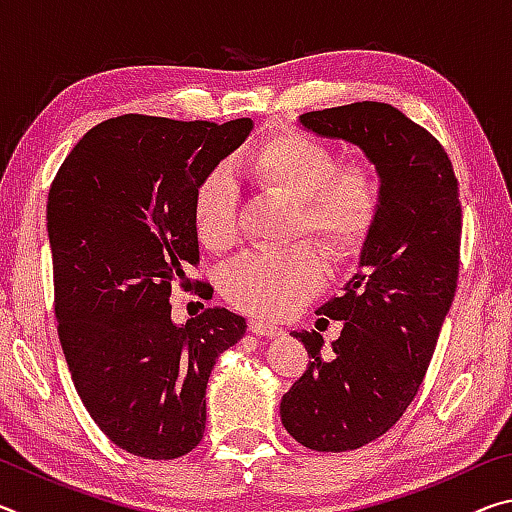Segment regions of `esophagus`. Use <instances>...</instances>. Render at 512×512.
<instances>
[{
	"label": "esophagus",
	"mask_w": 512,
	"mask_h": 512,
	"mask_svg": "<svg viewBox=\"0 0 512 512\" xmlns=\"http://www.w3.org/2000/svg\"><path fill=\"white\" fill-rule=\"evenodd\" d=\"M250 332L257 334V336H280L282 329L277 325H271V323H264V320H250Z\"/></svg>",
	"instance_id": "34e87169"
}]
</instances>
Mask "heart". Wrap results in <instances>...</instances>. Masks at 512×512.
Here are the masks:
<instances>
[{
  "instance_id": "1",
  "label": "heart",
  "mask_w": 512,
  "mask_h": 512,
  "mask_svg": "<svg viewBox=\"0 0 512 512\" xmlns=\"http://www.w3.org/2000/svg\"><path fill=\"white\" fill-rule=\"evenodd\" d=\"M248 167L266 189L298 203L296 230H307L339 262L361 255L381 214V180L366 164L341 167L327 144L302 133H275L250 155ZM194 228L212 250L232 246L239 232V189L225 167L212 169L194 194ZM325 273L314 246L257 248L221 273V293L248 314L282 318L298 311L323 287Z\"/></svg>"
}]
</instances>
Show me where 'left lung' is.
Returning a JSON list of instances; mask_svg holds the SVG:
<instances>
[{"mask_svg":"<svg viewBox=\"0 0 512 512\" xmlns=\"http://www.w3.org/2000/svg\"><path fill=\"white\" fill-rule=\"evenodd\" d=\"M300 126L366 153L381 180V214L343 296L318 314L341 320L323 352L316 329L293 332L309 354L280 402L282 424L316 452H350L393 427L418 388L452 307L461 250L458 183L443 146L379 101L314 110Z\"/></svg>","mask_w":512,"mask_h":512,"instance_id":"8db88e82","label":"left lung"}]
</instances>
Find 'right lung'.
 I'll return each mask as SVG.
<instances>
[{
  "instance_id": "1",
  "label": "right lung",
  "mask_w": 512,
  "mask_h": 512,
  "mask_svg": "<svg viewBox=\"0 0 512 512\" xmlns=\"http://www.w3.org/2000/svg\"><path fill=\"white\" fill-rule=\"evenodd\" d=\"M250 131L248 117H115L83 135L51 183L58 339L85 409L128 454L171 461L201 443L207 379L246 334V318L223 307L176 325L169 298L176 282L192 289L196 189Z\"/></svg>"
}]
</instances>
